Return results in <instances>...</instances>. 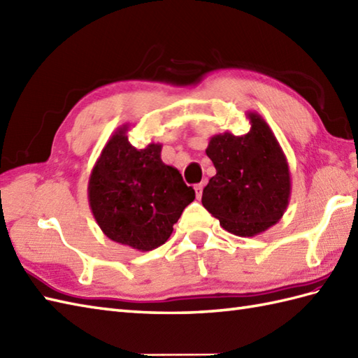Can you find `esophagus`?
<instances>
[{
  "mask_svg": "<svg viewBox=\"0 0 358 358\" xmlns=\"http://www.w3.org/2000/svg\"><path fill=\"white\" fill-rule=\"evenodd\" d=\"M203 187H204V183H199L195 186V194H196V199H201V195H203Z\"/></svg>",
  "mask_w": 358,
  "mask_h": 358,
  "instance_id": "esophagus-1",
  "label": "esophagus"
}]
</instances>
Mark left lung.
<instances>
[{"label":"left lung","mask_w":358,"mask_h":358,"mask_svg":"<svg viewBox=\"0 0 358 358\" xmlns=\"http://www.w3.org/2000/svg\"><path fill=\"white\" fill-rule=\"evenodd\" d=\"M249 132L214 135L206 155L217 173L203 189L201 203L227 232L254 237L283 217L291 196L287 159L268 123L248 112Z\"/></svg>","instance_id":"left-lung-1"}]
</instances>
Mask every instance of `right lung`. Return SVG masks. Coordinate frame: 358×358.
Here are the masks:
<instances>
[{"mask_svg":"<svg viewBox=\"0 0 358 358\" xmlns=\"http://www.w3.org/2000/svg\"><path fill=\"white\" fill-rule=\"evenodd\" d=\"M118 127L89 177L90 210L106 237L141 252L164 245L195 199L183 177L162 159V144L134 148Z\"/></svg>","mask_w":358,"mask_h":358,"instance_id":"obj_1","label":"right lung"}]
</instances>
